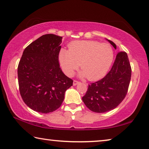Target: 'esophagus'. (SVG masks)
<instances>
[{
  "mask_svg": "<svg viewBox=\"0 0 149 149\" xmlns=\"http://www.w3.org/2000/svg\"><path fill=\"white\" fill-rule=\"evenodd\" d=\"M79 84V81H77V80H74V82H73V85H74V86H75V85H77Z\"/></svg>",
  "mask_w": 149,
  "mask_h": 149,
  "instance_id": "obj_1",
  "label": "esophagus"
}]
</instances>
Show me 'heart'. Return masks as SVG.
<instances>
[{"label":"heart","instance_id":"1","mask_svg":"<svg viewBox=\"0 0 149 149\" xmlns=\"http://www.w3.org/2000/svg\"><path fill=\"white\" fill-rule=\"evenodd\" d=\"M62 69L72 76L80 65L81 77L90 81L102 77L110 69L114 59V50L109 44L95 41H77L71 42L69 50L62 49L58 55Z\"/></svg>","mask_w":149,"mask_h":149}]
</instances>
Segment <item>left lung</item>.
Returning a JSON list of instances; mask_svg holds the SVG:
<instances>
[{"instance_id":"8db88e82","label":"left lung","mask_w":149,"mask_h":149,"mask_svg":"<svg viewBox=\"0 0 149 149\" xmlns=\"http://www.w3.org/2000/svg\"><path fill=\"white\" fill-rule=\"evenodd\" d=\"M108 41L116 49L112 41ZM132 68L125 52H119L112 68L98 81L91 84L82 100L90 110L97 113L108 112L124 99L129 88Z\"/></svg>"}]
</instances>
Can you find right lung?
Masks as SVG:
<instances>
[{"label": "right lung", "instance_id": "obj_1", "mask_svg": "<svg viewBox=\"0 0 149 149\" xmlns=\"http://www.w3.org/2000/svg\"><path fill=\"white\" fill-rule=\"evenodd\" d=\"M62 37L46 34L24 50L17 67L19 89L27 107L47 114L61 106L65 92L73 85L60 68Z\"/></svg>", "mask_w": 149, "mask_h": 149}]
</instances>
